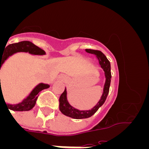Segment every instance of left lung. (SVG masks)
Returning a JSON list of instances; mask_svg holds the SVG:
<instances>
[{
	"instance_id": "1",
	"label": "left lung",
	"mask_w": 149,
	"mask_h": 149,
	"mask_svg": "<svg viewBox=\"0 0 149 149\" xmlns=\"http://www.w3.org/2000/svg\"><path fill=\"white\" fill-rule=\"evenodd\" d=\"M86 51L87 53L93 54L95 55L97 59L98 60L99 64L101 67L104 71L105 77H106V81H105L104 86V92L103 94L101 95V98L100 101H98V104L89 110H79L77 109L74 108L72 106L69 104L67 100V92L65 88V90L61 94L60 97V110L63 114L65 116H67L68 117L73 118L76 119H86L89 117L92 116L93 114L95 113V112L98 110L100 107H101L104 103L105 100H106L107 95L109 93V89H110V81H111V72H110V63L107 58L106 57L101 51L98 50H93V49H86Z\"/></svg>"
}]
</instances>
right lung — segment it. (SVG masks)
<instances>
[{"label": "right lung", "mask_w": 149, "mask_h": 149, "mask_svg": "<svg viewBox=\"0 0 149 149\" xmlns=\"http://www.w3.org/2000/svg\"><path fill=\"white\" fill-rule=\"evenodd\" d=\"M5 47L6 48H4L2 52L0 50V70L3 63H4L5 60L9 56H12V55L17 53V52H28V53L33 55L45 54V51L41 49L40 48L37 47V46L33 44L32 42H29V41H23V42H20L18 43H13V44H10L7 46H5ZM49 86H50L48 84H45L41 83V84H38L37 86L33 89L32 92L30 93V95L27 96V98H24L21 103H18L17 104H6V102H5V104H6L7 108H9L8 110H14V111H28L35 106L36 100H37L38 96H39V92H41V91L45 89H47ZM2 95V90H1V88L0 99Z\"/></svg>", "instance_id": "1"}]
</instances>
